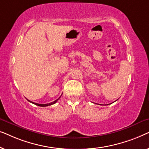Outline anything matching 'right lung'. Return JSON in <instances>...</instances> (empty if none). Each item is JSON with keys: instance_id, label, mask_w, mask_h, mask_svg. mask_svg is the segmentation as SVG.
Here are the masks:
<instances>
[{"instance_id": "1", "label": "right lung", "mask_w": 149, "mask_h": 149, "mask_svg": "<svg viewBox=\"0 0 149 149\" xmlns=\"http://www.w3.org/2000/svg\"><path fill=\"white\" fill-rule=\"evenodd\" d=\"M59 98H60V97H59ZM59 98H58V99H57L56 100H55L54 102H51V103H49V104H38V103L33 102H32V101H30V100H28L30 102H31V103H32V104H35V105H37V106H38V107H47V106L52 105V104H54L56 103V102L58 100Z\"/></svg>"}]
</instances>
